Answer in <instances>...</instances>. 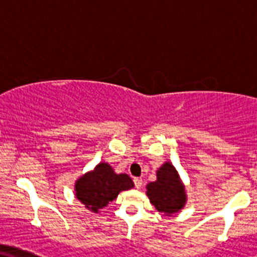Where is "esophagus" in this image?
I'll list each match as a JSON object with an SVG mask.
<instances>
[{
	"mask_svg": "<svg viewBox=\"0 0 257 257\" xmlns=\"http://www.w3.org/2000/svg\"><path fill=\"white\" fill-rule=\"evenodd\" d=\"M134 184H135V187L138 188H141V185H142V179L141 178H134Z\"/></svg>",
	"mask_w": 257,
	"mask_h": 257,
	"instance_id": "esophagus-1",
	"label": "esophagus"
}]
</instances>
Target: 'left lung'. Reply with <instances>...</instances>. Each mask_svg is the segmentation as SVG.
<instances>
[{
	"instance_id": "obj_1",
	"label": "left lung",
	"mask_w": 257,
	"mask_h": 257,
	"mask_svg": "<svg viewBox=\"0 0 257 257\" xmlns=\"http://www.w3.org/2000/svg\"><path fill=\"white\" fill-rule=\"evenodd\" d=\"M146 188L151 203L164 214H174L185 205L184 185L171 163L163 164L157 171V181L148 183Z\"/></svg>"
}]
</instances>
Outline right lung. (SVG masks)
Returning <instances> with one entry per match:
<instances>
[{"mask_svg": "<svg viewBox=\"0 0 257 257\" xmlns=\"http://www.w3.org/2000/svg\"><path fill=\"white\" fill-rule=\"evenodd\" d=\"M134 188L126 174H116L107 163H99L93 171L81 176L75 183V196L89 211L98 213L123 190Z\"/></svg>", "mask_w": 257, "mask_h": 257, "instance_id": "obj_1", "label": "right lung"}]
</instances>
